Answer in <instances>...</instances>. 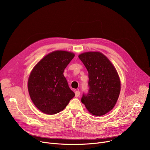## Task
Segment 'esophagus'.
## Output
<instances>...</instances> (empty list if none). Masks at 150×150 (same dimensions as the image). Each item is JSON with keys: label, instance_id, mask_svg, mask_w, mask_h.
I'll use <instances>...</instances> for the list:
<instances>
[{"label": "esophagus", "instance_id": "34e87169", "mask_svg": "<svg viewBox=\"0 0 150 150\" xmlns=\"http://www.w3.org/2000/svg\"><path fill=\"white\" fill-rule=\"evenodd\" d=\"M75 97H78L80 95V92L79 91H75Z\"/></svg>", "mask_w": 150, "mask_h": 150}]
</instances>
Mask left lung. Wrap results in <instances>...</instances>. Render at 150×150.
<instances>
[{
  "label": "left lung",
  "mask_w": 150,
  "mask_h": 150,
  "mask_svg": "<svg viewBox=\"0 0 150 150\" xmlns=\"http://www.w3.org/2000/svg\"><path fill=\"white\" fill-rule=\"evenodd\" d=\"M89 74V91L81 102L92 115L107 114L115 105L120 92V81L117 70L100 52H88L78 56Z\"/></svg>",
  "instance_id": "1"
}]
</instances>
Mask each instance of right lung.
Wrapping results in <instances>:
<instances>
[{
    "instance_id": "obj_1",
    "label": "right lung",
    "mask_w": 150,
    "mask_h": 150,
    "mask_svg": "<svg viewBox=\"0 0 150 150\" xmlns=\"http://www.w3.org/2000/svg\"><path fill=\"white\" fill-rule=\"evenodd\" d=\"M75 54L54 51L44 57L33 69L28 80L29 95L35 106L46 114L62 111L75 96L64 76V71Z\"/></svg>"
}]
</instances>
